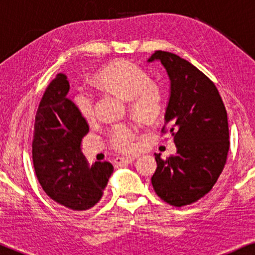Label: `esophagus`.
Returning <instances> with one entry per match:
<instances>
[{"instance_id": "esophagus-1", "label": "esophagus", "mask_w": 255, "mask_h": 255, "mask_svg": "<svg viewBox=\"0 0 255 255\" xmlns=\"http://www.w3.org/2000/svg\"><path fill=\"white\" fill-rule=\"evenodd\" d=\"M134 157H118L116 158V163L119 165H124V164H130L133 163Z\"/></svg>"}]
</instances>
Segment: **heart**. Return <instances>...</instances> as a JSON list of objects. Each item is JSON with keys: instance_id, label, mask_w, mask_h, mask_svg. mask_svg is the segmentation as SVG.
Segmentation results:
<instances>
[{"instance_id": "obj_1", "label": "heart", "mask_w": 255, "mask_h": 255, "mask_svg": "<svg viewBox=\"0 0 255 255\" xmlns=\"http://www.w3.org/2000/svg\"><path fill=\"white\" fill-rule=\"evenodd\" d=\"M96 80L120 97L129 102L131 113L142 121H153L164 109V93L159 85L151 83L148 73L127 60L108 64L96 75ZM74 104L81 116L91 120L95 116V96L90 90L80 89L74 96ZM136 126L114 125L109 130V142L114 150L131 153L136 150Z\"/></svg>"}]
</instances>
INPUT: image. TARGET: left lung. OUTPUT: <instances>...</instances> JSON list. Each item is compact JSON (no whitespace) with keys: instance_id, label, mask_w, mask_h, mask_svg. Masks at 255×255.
<instances>
[{"instance_id":"8db88e82","label":"left lung","mask_w":255,"mask_h":255,"mask_svg":"<svg viewBox=\"0 0 255 255\" xmlns=\"http://www.w3.org/2000/svg\"><path fill=\"white\" fill-rule=\"evenodd\" d=\"M154 60L170 78L162 133L171 134L177 152L166 159L154 154L151 182L162 200L181 207L206 195L223 171L230 147L227 110L216 85L188 61L162 50L148 62Z\"/></svg>"}]
</instances>
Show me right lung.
<instances>
[{
	"label": "right lung",
	"mask_w": 255,
	"mask_h": 255,
	"mask_svg": "<svg viewBox=\"0 0 255 255\" xmlns=\"http://www.w3.org/2000/svg\"><path fill=\"white\" fill-rule=\"evenodd\" d=\"M68 91L62 73L46 87L34 120L32 158L44 192L67 209L85 211L101 200L114 166L110 162L87 165L80 144L89 124L67 98Z\"/></svg>",
	"instance_id": "obj_1"
}]
</instances>
